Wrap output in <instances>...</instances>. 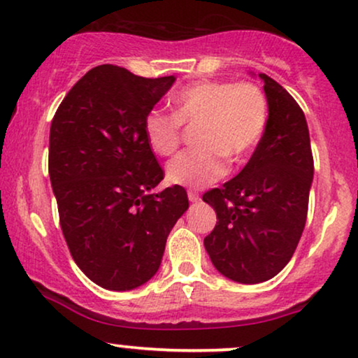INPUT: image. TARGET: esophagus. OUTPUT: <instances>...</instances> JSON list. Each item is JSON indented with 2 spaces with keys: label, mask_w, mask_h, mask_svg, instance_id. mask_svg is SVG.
I'll list each match as a JSON object with an SVG mask.
<instances>
[{
  "label": "esophagus",
  "mask_w": 358,
  "mask_h": 358,
  "mask_svg": "<svg viewBox=\"0 0 358 358\" xmlns=\"http://www.w3.org/2000/svg\"><path fill=\"white\" fill-rule=\"evenodd\" d=\"M188 200L193 201V203L200 200V195H198V192L196 190H188Z\"/></svg>",
  "instance_id": "34e87169"
}]
</instances>
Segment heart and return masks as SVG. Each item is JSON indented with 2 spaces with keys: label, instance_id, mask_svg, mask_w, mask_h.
Returning a JSON list of instances; mask_svg holds the SVG:
<instances>
[{
  "label": "heart",
  "instance_id": "heart-1",
  "mask_svg": "<svg viewBox=\"0 0 358 358\" xmlns=\"http://www.w3.org/2000/svg\"><path fill=\"white\" fill-rule=\"evenodd\" d=\"M268 103L260 86L250 81H196L171 98V115L150 111L145 138L153 153L170 157L182 141V124L193 127L196 146L180 153L166 166L170 183L200 188L225 173V160L243 158L266 127Z\"/></svg>",
  "mask_w": 358,
  "mask_h": 358
}]
</instances>
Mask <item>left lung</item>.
<instances>
[{
    "mask_svg": "<svg viewBox=\"0 0 358 358\" xmlns=\"http://www.w3.org/2000/svg\"><path fill=\"white\" fill-rule=\"evenodd\" d=\"M264 80L268 120L264 136L235 178L203 195L217 225L205 250L223 277L238 283L273 278L290 262L302 236L313 180L307 120L292 94Z\"/></svg>",
    "mask_w": 358,
    "mask_h": 358,
    "instance_id": "obj_1",
    "label": "left lung"
}]
</instances>
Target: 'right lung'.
Listing matches in <instances>:
<instances>
[{
	"instance_id": "add662e5",
	"label": "right lung",
	"mask_w": 358,
	"mask_h": 358,
	"mask_svg": "<svg viewBox=\"0 0 358 358\" xmlns=\"http://www.w3.org/2000/svg\"><path fill=\"white\" fill-rule=\"evenodd\" d=\"M173 83L175 76L143 78L100 64L76 81L51 122L48 171L59 225L75 264L106 290L148 282L188 208L180 185L152 193L163 170L143 131L146 113Z\"/></svg>"
}]
</instances>
